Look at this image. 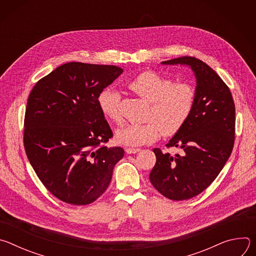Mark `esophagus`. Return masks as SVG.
<instances>
[{
    "instance_id": "obj_1",
    "label": "esophagus",
    "mask_w": 256,
    "mask_h": 256,
    "mask_svg": "<svg viewBox=\"0 0 256 256\" xmlns=\"http://www.w3.org/2000/svg\"><path fill=\"white\" fill-rule=\"evenodd\" d=\"M140 148H126V154H134L140 152Z\"/></svg>"
}]
</instances>
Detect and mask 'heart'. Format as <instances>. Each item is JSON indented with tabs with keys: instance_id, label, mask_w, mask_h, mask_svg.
<instances>
[{
	"instance_id": "obj_1",
	"label": "heart",
	"mask_w": 256,
	"mask_h": 256,
	"mask_svg": "<svg viewBox=\"0 0 256 256\" xmlns=\"http://www.w3.org/2000/svg\"><path fill=\"white\" fill-rule=\"evenodd\" d=\"M128 87L138 97L150 103L148 122L132 124L120 130L116 140L124 146L136 147L157 140L161 134L173 136L190 118L196 102L194 88L184 82L173 80L154 70H144L132 79ZM101 114L109 122L120 124V95L114 89H104L97 97Z\"/></svg>"
}]
</instances>
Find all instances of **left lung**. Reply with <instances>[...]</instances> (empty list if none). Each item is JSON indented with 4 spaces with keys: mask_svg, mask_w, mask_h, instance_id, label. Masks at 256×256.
<instances>
[{
    "mask_svg": "<svg viewBox=\"0 0 256 256\" xmlns=\"http://www.w3.org/2000/svg\"><path fill=\"white\" fill-rule=\"evenodd\" d=\"M164 64H188L196 78L192 112L166 147L175 156L155 148L156 164L150 173L153 186L165 198L184 200L198 196L221 172L235 140V104L229 87L202 60L181 56Z\"/></svg>",
    "mask_w": 256,
    "mask_h": 256,
    "instance_id": "8db88e82",
    "label": "left lung"
}]
</instances>
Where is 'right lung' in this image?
Wrapping results in <instances>:
<instances>
[{
	"label": "right lung",
	"instance_id": "right-lung-1",
	"mask_svg": "<svg viewBox=\"0 0 256 256\" xmlns=\"http://www.w3.org/2000/svg\"><path fill=\"white\" fill-rule=\"evenodd\" d=\"M124 70L70 62L32 88L25 110L27 158L46 190L75 206L95 202L108 188L120 147L105 144L112 130L97 104L98 94Z\"/></svg>",
	"mask_w": 256,
	"mask_h": 256
}]
</instances>
